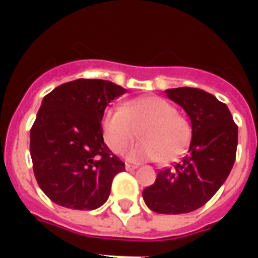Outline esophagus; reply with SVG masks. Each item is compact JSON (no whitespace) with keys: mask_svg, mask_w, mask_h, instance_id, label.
I'll list each match as a JSON object with an SVG mask.
<instances>
[{"mask_svg":"<svg viewBox=\"0 0 258 258\" xmlns=\"http://www.w3.org/2000/svg\"><path fill=\"white\" fill-rule=\"evenodd\" d=\"M138 168V166H135V164H130V163H125V170H137Z\"/></svg>","mask_w":258,"mask_h":258,"instance_id":"obj_1","label":"esophagus"}]
</instances>
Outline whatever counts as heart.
I'll return each mask as SVG.
<instances>
[{"label": "heart", "instance_id": "obj_1", "mask_svg": "<svg viewBox=\"0 0 258 258\" xmlns=\"http://www.w3.org/2000/svg\"><path fill=\"white\" fill-rule=\"evenodd\" d=\"M138 131L142 141L128 152L133 160L173 162L184 153L190 140L188 121L159 96L130 101L121 109H107L102 117L103 138L114 153L123 152Z\"/></svg>", "mask_w": 258, "mask_h": 258}]
</instances>
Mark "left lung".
<instances>
[{
  "mask_svg": "<svg viewBox=\"0 0 258 258\" xmlns=\"http://www.w3.org/2000/svg\"><path fill=\"white\" fill-rule=\"evenodd\" d=\"M189 116L192 140L173 167L157 173L142 192L146 206L159 214H184L199 209L220 189L236 157L238 125L225 103L199 88L164 91Z\"/></svg>",
  "mask_w": 258,
  "mask_h": 258,
  "instance_id": "8db88e82",
  "label": "left lung"
}]
</instances>
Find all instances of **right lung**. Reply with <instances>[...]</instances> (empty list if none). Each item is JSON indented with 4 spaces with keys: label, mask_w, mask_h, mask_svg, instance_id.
<instances>
[{
    "label": "right lung",
    "mask_w": 258,
    "mask_h": 258,
    "mask_svg": "<svg viewBox=\"0 0 258 258\" xmlns=\"http://www.w3.org/2000/svg\"><path fill=\"white\" fill-rule=\"evenodd\" d=\"M127 91L112 81L79 79L44 96L30 130L33 171L53 203L74 210L101 207L124 163L103 142L106 106Z\"/></svg>",
    "instance_id": "right-lung-1"
}]
</instances>
